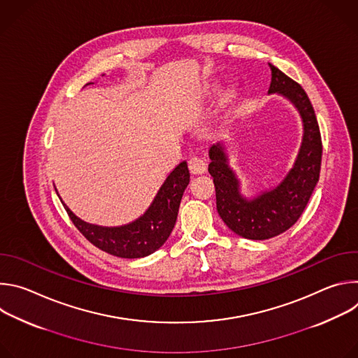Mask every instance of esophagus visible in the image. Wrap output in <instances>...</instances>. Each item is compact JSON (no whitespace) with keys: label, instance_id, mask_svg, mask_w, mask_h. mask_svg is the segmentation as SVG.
<instances>
[{"label":"esophagus","instance_id":"1","mask_svg":"<svg viewBox=\"0 0 358 358\" xmlns=\"http://www.w3.org/2000/svg\"><path fill=\"white\" fill-rule=\"evenodd\" d=\"M188 169L191 171V174L194 176H199V174H203L207 170V164L203 160L198 159V157H191L188 160Z\"/></svg>","mask_w":358,"mask_h":358}]
</instances>
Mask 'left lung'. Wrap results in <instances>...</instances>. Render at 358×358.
Returning <instances> with one entry per match:
<instances>
[{"mask_svg": "<svg viewBox=\"0 0 358 358\" xmlns=\"http://www.w3.org/2000/svg\"><path fill=\"white\" fill-rule=\"evenodd\" d=\"M269 66L272 80L268 93L290 100L303 122L301 144L290 171L275 188L249 199L241 194V182L228 164L224 145L217 143L210 148L208 171L214 178L218 214L231 231L253 241L280 235L300 218L319 181L323 152L319 123L308 94L276 66Z\"/></svg>", "mask_w": 358, "mask_h": 358, "instance_id": "8db88e82", "label": "left lung"}]
</instances>
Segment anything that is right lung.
<instances>
[{
  "mask_svg": "<svg viewBox=\"0 0 358 358\" xmlns=\"http://www.w3.org/2000/svg\"><path fill=\"white\" fill-rule=\"evenodd\" d=\"M188 182L189 171L187 162H182L169 174L148 210L136 221L122 227L87 224L62 203L75 227L90 243L113 257L136 259L156 252L169 239Z\"/></svg>",
  "mask_w": 358,
  "mask_h": 358,
  "instance_id": "obj_1",
  "label": "right lung"
}]
</instances>
